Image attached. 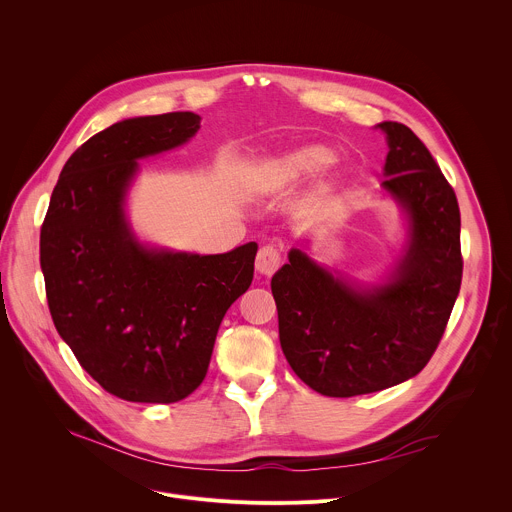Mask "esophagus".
Masks as SVG:
<instances>
[{"label": "esophagus", "mask_w": 512, "mask_h": 512, "mask_svg": "<svg viewBox=\"0 0 512 512\" xmlns=\"http://www.w3.org/2000/svg\"><path fill=\"white\" fill-rule=\"evenodd\" d=\"M283 263V257H281V249L275 247V245H263L257 253V271L261 275H273Z\"/></svg>", "instance_id": "34e87169"}]
</instances>
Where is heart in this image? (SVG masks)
I'll list each match as a JSON object with an SVG mask.
<instances>
[{
    "instance_id": "obj_1",
    "label": "heart",
    "mask_w": 512,
    "mask_h": 512,
    "mask_svg": "<svg viewBox=\"0 0 512 512\" xmlns=\"http://www.w3.org/2000/svg\"><path fill=\"white\" fill-rule=\"evenodd\" d=\"M332 164V154L324 148H302L294 154H289L281 166L279 172L287 180H298V178H308Z\"/></svg>"
}]
</instances>
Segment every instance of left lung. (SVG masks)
I'll list each match as a JSON object with an SVG mask.
<instances>
[{
	"label": "left lung",
	"mask_w": 512,
	"mask_h": 512,
	"mask_svg": "<svg viewBox=\"0 0 512 512\" xmlns=\"http://www.w3.org/2000/svg\"><path fill=\"white\" fill-rule=\"evenodd\" d=\"M383 188L409 214L411 243L391 283L356 291L300 249L271 279L281 350L326 397L377 393L415 377L440 344L462 283L458 198L425 143L383 121Z\"/></svg>",
	"instance_id": "obj_1"
}]
</instances>
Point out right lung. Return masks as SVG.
I'll return each instance as SVG.
<instances>
[{
	"mask_svg": "<svg viewBox=\"0 0 512 512\" xmlns=\"http://www.w3.org/2000/svg\"><path fill=\"white\" fill-rule=\"evenodd\" d=\"M200 117L176 111L119 121L68 158L40 229L54 326L111 395L176 403L206 377L218 326L253 281L257 243L223 255L143 249L123 216L139 158L176 148Z\"/></svg>",
	"mask_w": 512,
	"mask_h": 512,
	"instance_id": "1",
	"label": "right lung"
}]
</instances>
